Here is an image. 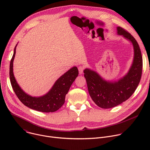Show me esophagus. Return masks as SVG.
<instances>
[{
	"instance_id": "esophagus-1",
	"label": "esophagus",
	"mask_w": 150,
	"mask_h": 150,
	"mask_svg": "<svg viewBox=\"0 0 150 150\" xmlns=\"http://www.w3.org/2000/svg\"><path fill=\"white\" fill-rule=\"evenodd\" d=\"M83 69H84V67H82V66H79L78 67V71H79V74L80 75L82 74L83 73Z\"/></svg>"
}]
</instances>
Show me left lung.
I'll use <instances>...</instances> for the list:
<instances>
[{
    "mask_svg": "<svg viewBox=\"0 0 150 150\" xmlns=\"http://www.w3.org/2000/svg\"><path fill=\"white\" fill-rule=\"evenodd\" d=\"M117 31L133 45L134 59L127 73L117 81H108L93 70L87 68L83 71L90 96L103 109L114 108L129 98L137 89L142 75V57L137 40L120 27H117Z\"/></svg>",
    "mask_w": 150,
    "mask_h": 150,
    "instance_id": "1",
    "label": "left lung"
}]
</instances>
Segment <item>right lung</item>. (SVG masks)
Listing matches in <instances>:
<instances>
[{
  "label": "right lung",
  "mask_w": 150,
  "mask_h": 150,
  "mask_svg": "<svg viewBox=\"0 0 150 150\" xmlns=\"http://www.w3.org/2000/svg\"><path fill=\"white\" fill-rule=\"evenodd\" d=\"M14 52L10 63L9 76L12 88L19 100L28 108L41 112H54L65 103L66 94L78 75V70L74 67L62 75L54 83L50 91L40 97H32L25 93L18 84L13 72V62L16 53Z\"/></svg>",
  "instance_id": "add662e5"
}]
</instances>
